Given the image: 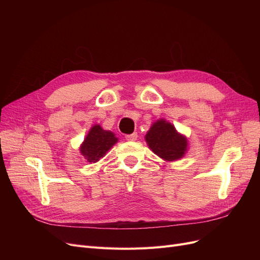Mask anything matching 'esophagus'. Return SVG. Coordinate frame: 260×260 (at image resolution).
Wrapping results in <instances>:
<instances>
[{
  "label": "esophagus",
  "instance_id": "obj_1",
  "mask_svg": "<svg viewBox=\"0 0 260 260\" xmlns=\"http://www.w3.org/2000/svg\"><path fill=\"white\" fill-rule=\"evenodd\" d=\"M125 139H127L128 141H136L138 139V133L135 132V133H132V135H127L125 136Z\"/></svg>",
  "mask_w": 260,
  "mask_h": 260
}]
</instances>
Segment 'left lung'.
<instances>
[{
    "label": "left lung",
    "instance_id": "1",
    "mask_svg": "<svg viewBox=\"0 0 260 260\" xmlns=\"http://www.w3.org/2000/svg\"><path fill=\"white\" fill-rule=\"evenodd\" d=\"M149 148L160 158L167 161L182 158L187 149V139L180 135L175 125L165 119L152 124L145 136Z\"/></svg>",
    "mask_w": 260,
    "mask_h": 260
}]
</instances>
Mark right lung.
<instances>
[{
  "instance_id": "obj_1",
  "label": "right lung",
  "mask_w": 260,
  "mask_h": 260,
  "mask_svg": "<svg viewBox=\"0 0 260 260\" xmlns=\"http://www.w3.org/2000/svg\"><path fill=\"white\" fill-rule=\"evenodd\" d=\"M117 142L118 139L112 131L103 130L100 124H94L84 138L80 152L89 162H96Z\"/></svg>"
}]
</instances>
